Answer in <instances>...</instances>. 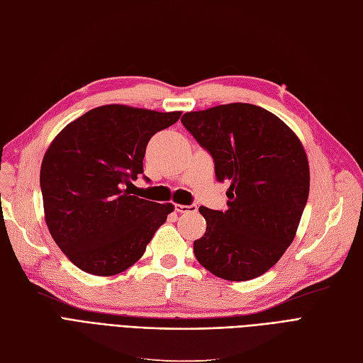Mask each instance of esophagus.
Listing matches in <instances>:
<instances>
[{
    "label": "esophagus",
    "instance_id": "esophagus-1",
    "mask_svg": "<svg viewBox=\"0 0 363 363\" xmlns=\"http://www.w3.org/2000/svg\"><path fill=\"white\" fill-rule=\"evenodd\" d=\"M197 206L196 205H174V211L177 213H189V211H196Z\"/></svg>",
    "mask_w": 363,
    "mask_h": 363
}]
</instances>
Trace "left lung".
I'll return each mask as SVG.
<instances>
[{"label":"left lung","instance_id":"left-lung-1","mask_svg":"<svg viewBox=\"0 0 363 363\" xmlns=\"http://www.w3.org/2000/svg\"><path fill=\"white\" fill-rule=\"evenodd\" d=\"M182 125L229 181L228 209L201 206L206 220L194 241L197 261L232 282L264 274L294 240L309 196V162L300 138L276 114L232 102L189 111Z\"/></svg>","mask_w":363,"mask_h":363}]
</instances>
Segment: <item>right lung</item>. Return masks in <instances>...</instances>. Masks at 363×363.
<instances>
[{
    "label": "right lung",
    "mask_w": 363,
    "mask_h": 363,
    "mask_svg": "<svg viewBox=\"0 0 363 363\" xmlns=\"http://www.w3.org/2000/svg\"><path fill=\"white\" fill-rule=\"evenodd\" d=\"M181 114L101 105L67 123L46 149L40 167L45 221L79 270L95 276L125 272L174 209L125 186L143 173L150 137Z\"/></svg>",
    "instance_id": "1"
}]
</instances>
